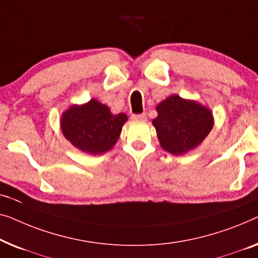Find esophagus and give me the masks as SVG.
I'll use <instances>...</instances> for the list:
<instances>
[{
	"label": "esophagus",
	"instance_id": "esophagus-1",
	"mask_svg": "<svg viewBox=\"0 0 258 258\" xmlns=\"http://www.w3.org/2000/svg\"><path fill=\"white\" fill-rule=\"evenodd\" d=\"M132 119L133 120H146L147 117L145 113H141V114H132Z\"/></svg>",
	"mask_w": 258,
	"mask_h": 258
}]
</instances>
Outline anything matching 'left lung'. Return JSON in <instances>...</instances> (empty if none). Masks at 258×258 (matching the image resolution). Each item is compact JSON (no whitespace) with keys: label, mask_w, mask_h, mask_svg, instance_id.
<instances>
[{"label":"left lung","mask_w":258,"mask_h":258,"mask_svg":"<svg viewBox=\"0 0 258 258\" xmlns=\"http://www.w3.org/2000/svg\"><path fill=\"white\" fill-rule=\"evenodd\" d=\"M158 117L152 124L165 151L174 155L198 147L214 126L212 111L195 100L172 94L157 105Z\"/></svg>","instance_id":"left-lung-1"}]
</instances>
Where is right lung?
<instances>
[{
	"label": "right lung",
	"instance_id": "right-lung-1",
	"mask_svg": "<svg viewBox=\"0 0 258 258\" xmlns=\"http://www.w3.org/2000/svg\"><path fill=\"white\" fill-rule=\"evenodd\" d=\"M125 113L112 114L106 105L91 99L83 105H72L63 112L60 128L64 137L89 154H101L110 151L127 121Z\"/></svg>",
	"mask_w": 258,
	"mask_h": 258
}]
</instances>
